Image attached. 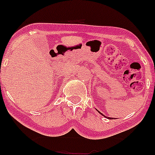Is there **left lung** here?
Here are the masks:
<instances>
[{"label": "left lung", "instance_id": "1", "mask_svg": "<svg viewBox=\"0 0 155 155\" xmlns=\"http://www.w3.org/2000/svg\"><path fill=\"white\" fill-rule=\"evenodd\" d=\"M98 112H99V111H98ZM99 113H100V114H102V115H104L103 114H102V113H101V112H99ZM104 117H106V116H104ZM110 118H111V117H110Z\"/></svg>", "mask_w": 155, "mask_h": 155}]
</instances>
